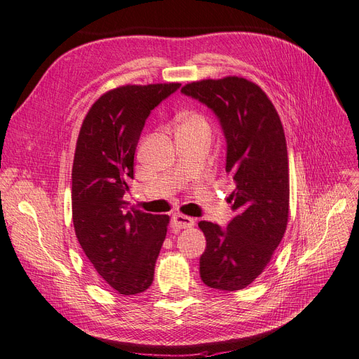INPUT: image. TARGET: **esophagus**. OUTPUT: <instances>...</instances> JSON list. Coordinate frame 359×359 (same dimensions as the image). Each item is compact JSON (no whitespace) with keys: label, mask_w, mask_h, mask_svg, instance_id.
<instances>
[{"label":"esophagus","mask_w":359,"mask_h":359,"mask_svg":"<svg viewBox=\"0 0 359 359\" xmlns=\"http://www.w3.org/2000/svg\"><path fill=\"white\" fill-rule=\"evenodd\" d=\"M171 225L175 229H187V228H192L195 225V221L192 217L176 213L171 216Z\"/></svg>","instance_id":"esophagus-1"}]
</instances>
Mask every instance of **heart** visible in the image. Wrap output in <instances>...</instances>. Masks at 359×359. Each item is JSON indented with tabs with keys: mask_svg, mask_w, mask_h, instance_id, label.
I'll list each match as a JSON object with an SVG mask.
<instances>
[{
	"mask_svg": "<svg viewBox=\"0 0 359 359\" xmlns=\"http://www.w3.org/2000/svg\"><path fill=\"white\" fill-rule=\"evenodd\" d=\"M179 126H205V128H207V123L200 116V114H196V113H184L183 116L180 118V121H179Z\"/></svg>",
	"mask_w": 359,
	"mask_h": 359,
	"instance_id": "heart-1",
	"label": "heart"
}]
</instances>
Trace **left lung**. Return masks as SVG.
<instances>
[{"label": "left lung", "mask_w": 359, "mask_h": 359, "mask_svg": "<svg viewBox=\"0 0 359 359\" xmlns=\"http://www.w3.org/2000/svg\"><path fill=\"white\" fill-rule=\"evenodd\" d=\"M182 94L210 109L226 143L225 170L234 179V217L226 226L201 221V280L238 291L262 273L283 238L289 213L287 150L279 114L265 92L241 77L201 80Z\"/></svg>", "instance_id": "1"}]
</instances>
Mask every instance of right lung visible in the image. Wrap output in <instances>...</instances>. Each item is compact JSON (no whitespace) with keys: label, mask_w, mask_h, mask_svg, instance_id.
Returning a JSON list of instances; mask_svg holds the SVG:
<instances>
[{"label":"right lung","mask_w":359,"mask_h":359,"mask_svg":"<svg viewBox=\"0 0 359 359\" xmlns=\"http://www.w3.org/2000/svg\"><path fill=\"white\" fill-rule=\"evenodd\" d=\"M179 88L159 83L109 90L80 128L72 172L74 231L97 273L122 295L144 292L152 285L167 236V215L128 207L125 195L146 119Z\"/></svg>","instance_id":"right-lung-1"}]
</instances>
